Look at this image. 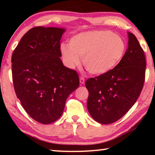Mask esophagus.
Instances as JSON below:
<instances>
[{
  "label": "esophagus",
  "mask_w": 155,
  "mask_h": 155,
  "mask_svg": "<svg viewBox=\"0 0 155 155\" xmlns=\"http://www.w3.org/2000/svg\"><path fill=\"white\" fill-rule=\"evenodd\" d=\"M84 82H85V80H84V78L82 77H80V83L81 84H84Z\"/></svg>",
  "instance_id": "1"
}]
</instances>
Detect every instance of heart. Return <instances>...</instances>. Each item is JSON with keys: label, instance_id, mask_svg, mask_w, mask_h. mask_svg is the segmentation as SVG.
I'll return each mask as SVG.
<instances>
[{"label": "heart", "instance_id": "obj_1", "mask_svg": "<svg viewBox=\"0 0 155 155\" xmlns=\"http://www.w3.org/2000/svg\"><path fill=\"white\" fill-rule=\"evenodd\" d=\"M126 50V44L119 35L107 31L82 32L70 39L69 45L62 44L61 53L68 67L80 64L82 58L89 73L103 75L120 62Z\"/></svg>", "mask_w": 155, "mask_h": 155}]
</instances>
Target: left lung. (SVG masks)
<instances>
[{"instance_id": "left-lung-1", "label": "left lung", "mask_w": 155, "mask_h": 155, "mask_svg": "<svg viewBox=\"0 0 155 155\" xmlns=\"http://www.w3.org/2000/svg\"><path fill=\"white\" fill-rule=\"evenodd\" d=\"M128 48L118 64L108 73L85 82L87 109L99 124H110L122 118L136 102L143 90L146 61L133 34L128 32Z\"/></svg>"}]
</instances>
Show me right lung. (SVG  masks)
Wrapping results in <instances>:
<instances>
[{
    "label": "right lung",
    "instance_id": "1",
    "mask_svg": "<svg viewBox=\"0 0 155 155\" xmlns=\"http://www.w3.org/2000/svg\"><path fill=\"white\" fill-rule=\"evenodd\" d=\"M65 31L58 27L31 28L12 55L17 97L27 113L42 124L61 117L68 97L79 87L77 72L64 66L60 58Z\"/></svg>",
    "mask_w": 155,
    "mask_h": 155
}]
</instances>
